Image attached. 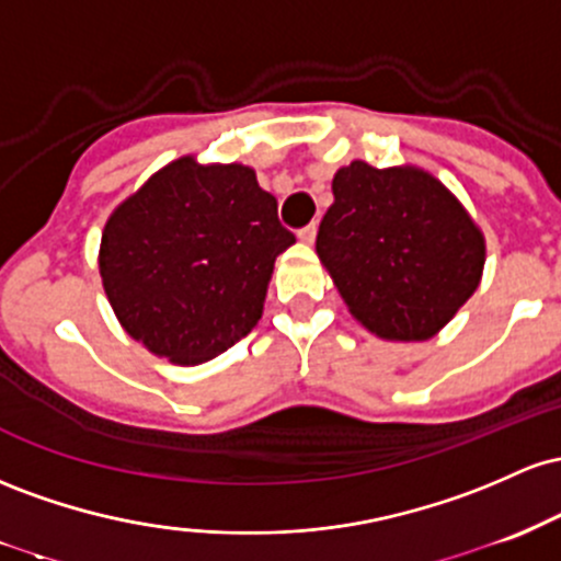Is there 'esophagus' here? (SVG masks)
Here are the masks:
<instances>
[{"instance_id":"1","label":"esophagus","mask_w":561,"mask_h":561,"mask_svg":"<svg viewBox=\"0 0 561 561\" xmlns=\"http://www.w3.org/2000/svg\"><path fill=\"white\" fill-rule=\"evenodd\" d=\"M314 236H318V225H314V222L299 230V241L307 243V247H310V243H314Z\"/></svg>"}]
</instances>
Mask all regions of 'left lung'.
I'll list each match as a JSON object with an SVG mask.
<instances>
[{"label":"left lung","mask_w":561,"mask_h":561,"mask_svg":"<svg viewBox=\"0 0 561 561\" xmlns=\"http://www.w3.org/2000/svg\"><path fill=\"white\" fill-rule=\"evenodd\" d=\"M318 251L352 318L387 342H426L477 291L484 236L424 169L352 161L333 174Z\"/></svg>","instance_id":"8db88e82"}]
</instances>
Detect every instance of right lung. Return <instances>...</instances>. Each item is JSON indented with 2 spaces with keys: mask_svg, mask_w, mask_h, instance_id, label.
Wrapping results in <instances>:
<instances>
[{
  "mask_svg": "<svg viewBox=\"0 0 561 561\" xmlns=\"http://www.w3.org/2000/svg\"><path fill=\"white\" fill-rule=\"evenodd\" d=\"M294 241L254 169L182 156L113 209L100 278L135 342L198 365L260 323L275 260Z\"/></svg>",
  "mask_w": 561,
  "mask_h": 561,
  "instance_id": "obj_1",
  "label": "right lung"
}]
</instances>
